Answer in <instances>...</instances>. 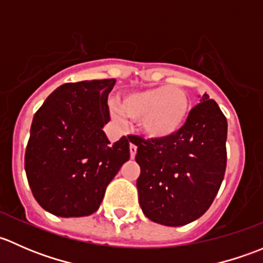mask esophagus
Masks as SVG:
<instances>
[{
  "label": "esophagus",
  "mask_w": 263,
  "mask_h": 263,
  "mask_svg": "<svg viewBox=\"0 0 263 263\" xmlns=\"http://www.w3.org/2000/svg\"><path fill=\"white\" fill-rule=\"evenodd\" d=\"M137 153V146L134 144H129V154H131V159H135Z\"/></svg>",
  "instance_id": "34e87169"
}]
</instances>
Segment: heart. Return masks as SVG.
Listing matches in <instances>:
<instances>
[{
    "instance_id": "heart-1",
    "label": "heart",
    "mask_w": 263,
    "mask_h": 263,
    "mask_svg": "<svg viewBox=\"0 0 263 263\" xmlns=\"http://www.w3.org/2000/svg\"><path fill=\"white\" fill-rule=\"evenodd\" d=\"M119 110L127 118L140 119V128L147 137L165 140L182 131L190 117L191 105L182 89L164 85L124 95L119 102Z\"/></svg>"
}]
</instances>
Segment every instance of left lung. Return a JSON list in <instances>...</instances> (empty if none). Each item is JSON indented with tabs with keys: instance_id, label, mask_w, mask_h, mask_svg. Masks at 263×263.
Returning a JSON list of instances; mask_svg holds the SVG:
<instances>
[{
	"instance_id": "1",
	"label": "left lung",
	"mask_w": 263,
	"mask_h": 263,
	"mask_svg": "<svg viewBox=\"0 0 263 263\" xmlns=\"http://www.w3.org/2000/svg\"><path fill=\"white\" fill-rule=\"evenodd\" d=\"M200 102L176 136L132 139L141 168L136 182L140 206L158 224L181 227L202 216L224 179L227 118L208 94Z\"/></svg>"
}]
</instances>
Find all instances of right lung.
Wrapping results in <instances>:
<instances>
[{"mask_svg":"<svg viewBox=\"0 0 263 263\" xmlns=\"http://www.w3.org/2000/svg\"><path fill=\"white\" fill-rule=\"evenodd\" d=\"M115 79L68 82L54 90L34 115L25 172L36 202L61 217L99 209L105 190L129 159L126 136L110 144L108 94Z\"/></svg>","mask_w":263,"mask_h":263,"instance_id":"add662e5","label":"right lung"}]
</instances>
